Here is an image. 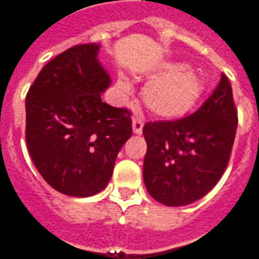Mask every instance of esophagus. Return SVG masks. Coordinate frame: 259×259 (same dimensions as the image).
<instances>
[{"instance_id":"1","label":"esophagus","mask_w":259,"mask_h":259,"mask_svg":"<svg viewBox=\"0 0 259 259\" xmlns=\"http://www.w3.org/2000/svg\"><path fill=\"white\" fill-rule=\"evenodd\" d=\"M143 130V118L142 117H134L132 118V131L137 135H141Z\"/></svg>"}]
</instances>
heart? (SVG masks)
<instances>
[{"label": "heart", "mask_w": 259, "mask_h": 259, "mask_svg": "<svg viewBox=\"0 0 259 259\" xmlns=\"http://www.w3.org/2000/svg\"><path fill=\"white\" fill-rule=\"evenodd\" d=\"M117 88L128 94L131 85L125 77H120ZM205 84L194 70L182 63L167 62L160 66L156 78L142 91V101L153 114L163 118H179L193 110L204 94Z\"/></svg>", "instance_id": "obj_1"}]
</instances>
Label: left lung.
Listing matches in <instances>:
<instances>
[{"mask_svg": "<svg viewBox=\"0 0 259 259\" xmlns=\"http://www.w3.org/2000/svg\"><path fill=\"white\" fill-rule=\"evenodd\" d=\"M236 128L237 111L225 74L193 114L175 121L146 122L143 181L149 194L169 207L205 196L229 163Z\"/></svg>", "mask_w": 259, "mask_h": 259, "instance_id": "obj_1", "label": "left lung"}]
</instances>
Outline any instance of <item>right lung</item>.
I'll return each mask as SVG.
<instances>
[{
  "label": "right lung",
  "mask_w": 259,
  "mask_h": 259,
  "mask_svg": "<svg viewBox=\"0 0 259 259\" xmlns=\"http://www.w3.org/2000/svg\"><path fill=\"white\" fill-rule=\"evenodd\" d=\"M101 45L71 47L50 60L26 96V143L55 190L90 197L109 184L117 154L132 135L131 113L102 102L111 78Z\"/></svg>",
  "instance_id": "add662e5"
}]
</instances>
